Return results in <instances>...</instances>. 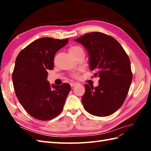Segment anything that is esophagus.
Instances as JSON below:
<instances>
[{
	"label": "esophagus",
	"instance_id": "1",
	"mask_svg": "<svg viewBox=\"0 0 151 151\" xmlns=\"http://www.w3.org/2000/svg\"><path fill=\"white\" fill-rule=\"evenodd\" d=\"M77 84H78V83H76V82H70V85L71 87H74V86H75Z\"/></svg>",
	"mask_w": 151,
	"mask_h": 151
}]
</instances>
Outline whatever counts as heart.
I'll use <instances>...</instances> for the list:
<instances>
[{
  "label": "heart",
  "mask_w": 151,
  "mask_h": 151,
  "mask_svg": "<svg viewBox=\"0 0 151 151\" xmlns=\"http://www.w3.org/2000/svg\"><path fill=\"white\" fill-rule=\"evenodd\" d=\"M83 50L82 47H81L80 46L78 45H73L70 47L69 49V52L70 54H71V55H73V54H75L76 53H77L79 51H81ZM75 76H77V74L75 75Z\"/></svg>",
  "instance_id": "heart-1"
}]
</instances>
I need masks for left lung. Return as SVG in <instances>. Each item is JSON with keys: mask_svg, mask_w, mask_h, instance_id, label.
Wrapping results in <instances>:
<instances>
[{"mask_svg": "<svg viewBox=\"0 0 151 151\" xmlns=\"http://www.w3.org/2000/svg\"><path fill=\"white\" fill-rule=\"evenodd\" d=\"M75 41L88 51L89 69L95 70L94 76L99 78L97 87L85 84L84 108L95 116L110 115L123 104L129 90L132 80L129 58L116 40L99 32Z\"/></svg>", "mask_w": 151, "mask_h": 151, "instance_id": "obj_1", "label": "left lung"}]
</instances>
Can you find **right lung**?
Here are the masks:
<instances>
[{"mask_svg":"<svg viewBox=\"0 0 151 151\" xmlns=\"http://www.w3.org/2000/svg\"><path fill=\"white\" fill-rule=\"evenodd\" d=\"M68 41L40 38L22 49L15 60L12 81L16 96L24 110L37 119H52L63 108L70 86L67 83L50 85L47 70L53 69L54 56Z\"/></svg>","mask_w":151,"mask_h":151,"instance_id":"obj_1","label":"right lung"}]
</instances>
